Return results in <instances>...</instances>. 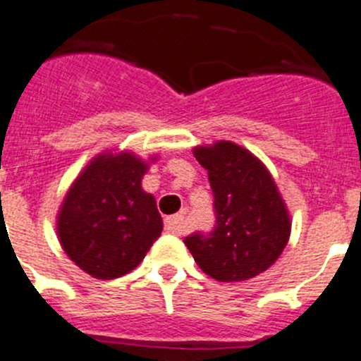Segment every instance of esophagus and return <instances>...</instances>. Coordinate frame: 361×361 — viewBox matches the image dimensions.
I'll return each mask as SVG.
<instances>
[{"label": "esophagus", "instance_id": "obj_1", "mask_svg": "<svg viewBox=\"0 0 361 361\" xmlns=\"http://www.w3.org/2000/svg\"><path fill=\"white\" fill-rule=\"evenodd\" d=\"M165 230L171 233H181V230H183V216L176 214V216L165 217Z\"/></svg>", "mask_w": 361, "mask_h": 361}]
</instances>
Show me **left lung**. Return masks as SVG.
<instances>
[{"mask_svg": "<svg viewBox=\"0 0 361 361\" xmlns=\"http://www.w3.org/2000/svg\"><path fill=\"white\" fill-rule=\"evenodd\" d=\"M209 171L216 228L192 233L185 245L204 274L241 282L262 274L284 252L291 217L274 176L255 154L228 140L194 147Z\"/></svg>", "mask_w": 361, "mask_h": 361, "instance_id": "1", "label": "left lung"}]
</instances>
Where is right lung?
Here are the masks:
<instances>
[{"mask_svg":"<svg viewBox=\"0 0 361 361\" xmlns=\"http://www.w3.org/2000/svg\"><path fill=\"white\" fill-rule=\"evenodd\" d=\"M157 158L100 152L68 188L57 214V237L87 275L109 281L129 274L160 237L164 221L157 200L142 188Z\"/></svg>","mask_w":361,"mask_h":361,"instance_id":"1","label":"right lung"}]
</instances>
